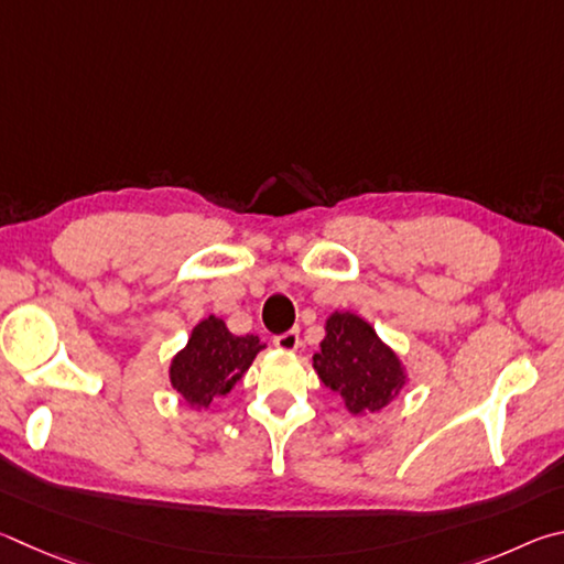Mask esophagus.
I'll return each mask as SVG.
<instances>
[{
  "label": "esophagus",
  "mask_w": 564,
  "mask_h": 564,
  "mask_svg": "<svg viewBox=\"0 0 564 564\" xmlns=\"http://www.w3.org/2000/svg\"><path fill=\"white\" fill-rule=\"evenodd\" d=\"M274 347L282 349V351H297V347H300V332L297 329H290V332H284V334H276Z\"/></svg>",
  "instance_id": "1"
}]
</instances>
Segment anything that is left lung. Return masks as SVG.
<instances>
[{"mask_svg":"<svg viewBox=\"0 0 564 564\" xmlns=\"http://www.w3.org/2000/svg\"><path fill=\"white\" fill-rule=\"evenodd\" d=\"M324 329L327 337L312 357V367L324 387L339 393L354 416L389 406L406 383V371L397 351L354 312H334Z\"/></svg>","mask_w":564,"mask_h":564,"instance_id":"left-lung-1","label":"left lung"}]
</instances>
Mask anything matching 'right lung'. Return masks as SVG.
Masks as SVG:
<instances>
[{"label":"right lung","instance_id":"add662e5","mask_svg":"<svg viewBox=\"0 0 564 564\" xmlns=\"http://www.w3.org/2000/svg\"><path fill=\"white\" fill-rule=\"evenodd\" d=\"M264 344L254 334L235 337L215 314L205 317L171 361V383L197 411L230 393Z\"/></svg>","mask_w":564,"mask_h":564}]
</instances>
